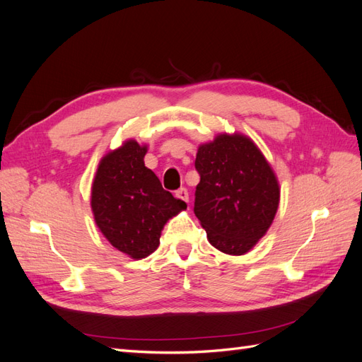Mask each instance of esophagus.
I'll list each match as a JSON object with an SVG mask.
<instances>
[{
  "label": "esophagus",
  "mask_w": 362,
  "mask_h": 362,
  "mask_svg": "<svg viewBox=\"0 0 362 362\" xmlns=\"http://www.w3.org/2000/svg\"><path fill=\"white\" fill-rule=\"evenodd\" d=\"M175 196H177L178 199H181V201H184V202H189V192H187V189H180V190H177L175 192Z\"/></svg>",
  "instance_id": "1"
}]
</instances>
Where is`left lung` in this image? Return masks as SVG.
I'll use <instances>...</instances> for the list:
<instances>
[{"mask_svg": "<svg viewBox=\"0 0 362 362\" xmlns=\"http://www.w3.org/2000/svg\"><path fill=\"white\" fill-rule=\"evenodd\" d=\"M194 168V214L216 249L245 255L266 235L276 216V173L250 137L221 133L199 145Z\"/></svg>", "mask_w": 362, "mask_h": 362, "instance_id": "obj_1", "label": "left lung"}]
</instances>
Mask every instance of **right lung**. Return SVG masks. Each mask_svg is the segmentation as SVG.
Segmentation results:
<instances>
[{
	"label": "right lung",
	"mask_w": 362,
	"mask_h": 362,
	"mask_svg": "<svg viewBox=\"0 0 362 362\" xmlns=\"http://www.w3.org/2000/svg\"><path fill=\"white\" fill-rule=\"evenodd\" d=\"M146 152L148 145L134 139L107 152L98 164L90 193L96 226L108 243L133 259L151 255L160 245L164 225L187 208L145 166Z\"/></svg>",
	"instance_id": "1"
}]
</instances>
